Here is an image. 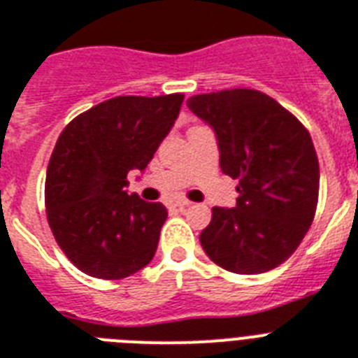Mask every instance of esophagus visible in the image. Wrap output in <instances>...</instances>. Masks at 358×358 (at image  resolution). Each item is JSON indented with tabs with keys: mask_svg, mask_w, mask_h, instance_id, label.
<instances>
[{
	"mask_svg": "<svg viewBox=\"0 0 358 358\" xmlns=\"http://www.w3.org/2000/svg\"><path fill=\"white\" fill-rule=\"evenodd\" d=\"M189 204H191V202H187V200H174V202H171V208H176L182 211V209L187 208Z\"/></svg>",
	"mask_w": 358,
	"mask_h": 358,
	"instance_id": "1",
	"label": "esophagus"
}]
</instances>
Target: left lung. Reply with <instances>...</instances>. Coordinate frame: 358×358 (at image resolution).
Returning <instances> with one entry per match:
<instances>
[{
    "label": "left lung",
    "mask_w": 358,
    "mask_h": 358,
    "mask_svg": "<svg viewBox=\"0 0 358 358\" xmlns=\"http://www.w3.org/2000/svg\"><path fill=\"white\" fill-rule=\"evenodd\" d=\"M189 110L215 130L222 173L239 180L237 206L211 209L200 245L235 274H263L294 254L315 219L320 167L303 124L263 92L193 95Z\"/></svg>",
    "instance_id": "1"
}]
</instances>
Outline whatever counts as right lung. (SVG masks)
Returning a JSON list of instances; mask_svg holds the SVG:
<instances>
[{
    "mask_svg": "<svg viewBox=\"0 0 358 358\" xmlns=\"http://www.w3.org/2000/svg\"><path fill=\"white\" fill-rule=\"evenodd\" d=\"M184 94L121 95L80 113L62 130L45 178L49 228L84 274L123 280L152 261L167 209L127 193L178 117Z\"/></svg>",
    "mask_w": 358,
    "mask_h": 358,
    "instance_id": "right-lung-1",
    "label": "right lung"
}]
</instances>
